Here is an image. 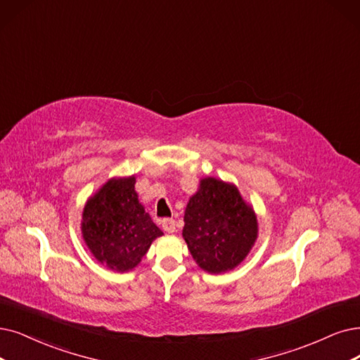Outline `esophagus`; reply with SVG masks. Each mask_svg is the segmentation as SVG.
<instances>
[{"label": "esophagus", "mask_w": 360, "mask_h": 360, "mask_svg": "<svg viewBox=\"0 0 360 360\" xmlns=\"http://www.w3.org/2000/svg\"><path fill=\"white\" fill-rule=\"evenodd\" d=\"M162 229L167 233H174L176 232V220H172V219L162 220Z\"/></svg>", "instance_id": "obj_1"}]
</instances>
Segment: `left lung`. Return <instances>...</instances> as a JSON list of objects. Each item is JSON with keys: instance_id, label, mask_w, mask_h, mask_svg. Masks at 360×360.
<instances>
[{"instance_id": "8db88e82", "label": "left lung", "mask_w": 360, "mask_h": 360, "mask_svg": "<svg viewBox=\"0 0 360 360\" xmlns=\"http://www.w3.org/2000/svg\"><path fill=\"white\" fill-rule=\"evenodd\" d=\"M181 235L196 264L220 275L245 260L258 238V221L236 184L205 177L186 205Z\"/></svg>"}]
</instances>
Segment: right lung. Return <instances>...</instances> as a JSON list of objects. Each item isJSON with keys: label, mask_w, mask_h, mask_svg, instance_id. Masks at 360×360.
Here are the masks:
<instances>
[{"label": "right lung", "mask_w": 360, "mask_h": 360, "mask_svg": "<svg viewBox=\"0 0 360 360\" xmlns=\"http://www.w3.org/2000/svg\"><path fill=\"white\" fill-rule=\"evenodd\" d=\"M81 233L96 260L115 271H130L162 236L136 192V176L112 177L82 210Z\"/></svg>", "instance_id": "right-lung-1"}]
</instances>
